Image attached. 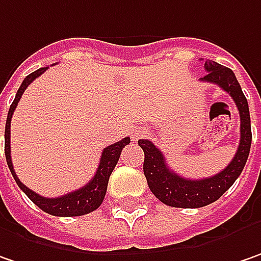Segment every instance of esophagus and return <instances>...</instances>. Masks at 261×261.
Returning <instances> with one entry per match:
<instances>
[{
    "mask_svg": "<svg viewBox=\"0 0 261 261\" xmlns=\"http://www.w3.org/2000/svg\"><path fill=\"white\" fill-rule=\"evenodd\" d=\"M139 136H140V131H134V133H133V140H137Z\"/></svg>",
    "mask_w": 261,
    "mask_h": 261,
    "instance_id": "34e87169",
    "label": "esophagus"
}]
</instances>
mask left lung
I'll return each instance as SVG.
<instances>
[{"mask_svg":"<svg viewBox=\"0 0 261 261\" xmlns=\"http://www.w3.org/2000/svg\"><path fill=\"white\" fill-rule=\"evenodd\" d=\"M204 70L207 74L200 79V82H207L218 85L232 97L241 119V137L238 150L229 165L216 175L203 179L182 178L166 165L164 153L152 142L139 140V146L144 152L143 172L147 179V186L156 198L171 207L196 209L203 207L216 201L222 194L229 190L235 179L241 175L248 153L251 147V122L248 102L244 96L241 86L231 68L223 67L215 61H206Z\"/></svg>","mask_w":261,"mask_h":261,"instance_id":"8db88e82","label":"left lung"}]
</instances>
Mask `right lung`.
<instances>
[{"label":"right lung","instance_id":"add662e5","mask_svg":"<svg viewBox=\"0 0 261 261\" xmlns=\"http://www.w3.org/2000/svg\"><path fill=\"white\" fill-rule=\"evenodd\" d=\"M48 70V67H43V68H39L36 71H33L32 74H29L28 77L23 80L21 86L18 87L17 95L14 97L11 107L8 109V115H7V122H6V159L7 165L11 171V174L14 176L17 186L21 190L23 193L28 196L39 209H42L43 212L49 213V215H54V216H82V215H86V213H90L93 210H96L103 198H105V194H107V187H108V181L109 176L112 174L115 165L118 162L119 154L122 152V149L130 143V137H125L119 142L111 144L108 147L103 149L102 152V156H100V162H99V166L96 169V174L95 176L86 184L82 188L75 190V191H71L65 196H61V197H55V198H48V197H42L39 194H36L35 191H32L30 188H28L16 175L14 172V168H13V162H11V146H10V125H11V117L14 114V109L17 107L18 100L21 95L24 93V90L28 89V86L36 79L39 77L40 74H43Z\"/></svg>","mask_w":261,"mask_h":261}]
</instances>
